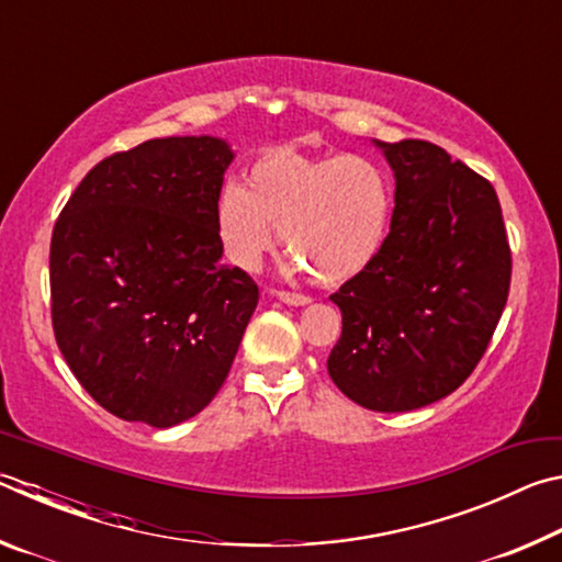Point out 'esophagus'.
Returning <instances> with one entry per match:
<instances>
[{"mask_svg": "<svg viewBox=\"0 0 562 562\" xmlns=\"http://www.w3.org/2000/svg\"><path fill=\"white\" fill-rule=\"evenodd\" d=\"M274 297H278L280 302H284V304H292V307H304V304H310L312 300L307 297V294H300V292H284V290H280V292H274Z\"/></svg>", "mask_w": 562, "mask_h": 562, "instance_id": "1", "label": "esophagus"}]
</instances>
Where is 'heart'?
Here are the masks:
<instances>
[{"label": "heart", "instance_id": "1", "mask_svg": "<svg viewBox=\"0 0 562 562\" xmlns=\"http://www.w3.org/2000/svg\"><path fill=\"white\" fill-rule=\"evenodd\" d=\"M392 207V180L372 158L272 148L247 170V188H221L213 217L217 243L237 268L258 270L278 227L288 272L339 288L376 260Z\"/></svg>", "mask_w": 562, "mask_h": 562}]
</instances>
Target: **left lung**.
I'll list each match as a JSON object with an SVG mask.
<instances>
[{"label":"left lung","instance_id":"obj_1","mask_svg":"<svg viewBox=\"0 0 562 562\" xmlns=\"http://www.w3.org/2000/svg\"><path fill=\"white\" fill-rule=\"evenodd\" d=\"M394 170L392 231L331 302L341 337L327 359L339 392L398 414L456 392L496 331L510 247L486 178L429 140H374Z\"/></svg>","mask_w":562,"mask_h":562}]
</instances>
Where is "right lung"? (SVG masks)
I'll list each match as a JSON object with an SVG mask.
<instances>
[{
    "mask_svg": "<svg viewBox=\"0 0 562 562\" xmlns=\"http://www.w3.org/2000/svg\"><path fill=\"white\" fill-rule=\"evenodd\" d=\"M227 140H146L93 166L54 225L52 325L66 364L123 422L168 429L213 402L258 307L221 262Z\"/></svg>",
    "mask_w": 562,
    "mask_h": 562,
    "instance_id": "obj_1",
    "label": "right lung"
}]
</instances>
